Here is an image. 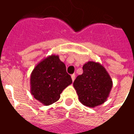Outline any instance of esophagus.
I'll use <instances>...</instances> for the list:
<instances>
[{"label": "esophagus", "mask_w": 134, "mask_h": 134, "mask_svg": "<svg viewBox=\"0 0 134 134\" xmlns=\"http://www.w3.org/2000/svg\"><path fill=\"white\" fill-rule=\"evenodd\" d=\"M75 76H76V75H75L74 74L71 75V79H72L73 82H74V79H75Z\"/></svg>", "instance_id": "34e87169"}]
</instances>
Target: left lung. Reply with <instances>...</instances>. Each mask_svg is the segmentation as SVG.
I'll list each match as a JSON object with an SVG mask.
<instances>
[{"label": "left lung", "mask_w": 134, "mask_h": 134, "mask_svg": "<svg viewBox=\"0 0 134 134\" xmlns=\"http://www.w3.org/2000/svg\"><path fill=\"white\" fill-rule=\"evenodd\" d=\"M82 69V74L77 76L73 84L79 101L90 108L104 104L113 85L111 76L98 62H87Z\"/></svg>", "instance_id": "1"}]
</instances>
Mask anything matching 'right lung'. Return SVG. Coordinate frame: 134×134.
Returning <instances> with one entry per match:
<instances>
[{"label": "right lung", "mask_w": 134, "mask_h": 134, "mask_svg": "<svg viewBox=\"0 0 134 134\" xmlns=\"http://www.w3.org/2000/svg\"><path fill=\"white\" fill-rule=\"evenodd\" d=\"M30 93L45 106L58 101L63 90L72 83L65 65L52 55L40 61L30 74Z\"/></svg>", "instance_id": "obj_1"}]
</instances>
